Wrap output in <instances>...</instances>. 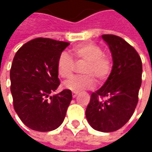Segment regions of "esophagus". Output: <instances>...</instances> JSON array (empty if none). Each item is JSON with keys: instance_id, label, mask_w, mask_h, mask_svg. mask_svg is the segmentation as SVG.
Segmentation results:
<instances>
[{"instance_id": "esophagus-1", "label": "esophagus", "mask_w": 152, "mask_h": 152, "mask_svg": "<svg viewBox=\"0 0 152 152\" xmlns=\"http://www.w3.org/2000/svg\"><path fill=\"white\" fill-rule=\"evenodd\" d=\"M77 95H78V93H77V92H72V96H73V98H75V97L77 96Z\"/></svg>"}]
</instances>
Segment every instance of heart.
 Segmentation results:
<instances>
[{
	"label": "heart",
	"mask_w": 152,
	"mask_h": 152,
	"mask_svg": "<svg viewBox=\"0 0 152 152\" xmlns=\"http://www.w3.org/2000/svg\"><path fill=\"white\" fill-rule=\"evenodd\" d=\"M71 54L75 61H85L81 72L85 75L75 76L64 82L63 86L73 92L92 89L96 85V80L92 76L103 81L111 73L112 63L107 56L103 55L101 47L92 43H85L74 46ZM57 72L61 78L67 79L72 76L74 70V62L67 52H62L57 60Z\"/></svg>",
	"instance_id": "heart-1"
}]
</instances>
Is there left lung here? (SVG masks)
<instances>
[{
  "label": "left lung",
  "instance_id": "left-lung-1",
  "mask_svg": "<svg viewBox=\"0 0 152 152\" xmlns=\"http://www.w3.org/2000/svg\"><path fill=\"white\" fill-rule=\"evenodd\" d=\"M113 56V69L101 89L91 94L85 116L97 131L113 132L129 120L138 103L142 62L135 49L124 39L103 34ZM106 97V101L101 98Z\"/></svg>",
  "mask_w": 152,
  "mask_h": 152
}]
</instances>
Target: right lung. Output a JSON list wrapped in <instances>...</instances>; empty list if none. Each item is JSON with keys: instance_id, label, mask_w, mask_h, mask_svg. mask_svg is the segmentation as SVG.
<instances>
[{"instance_id": "right-lung-1", "label": "right lung", "mask_w": 152, "mask_h": 152, "mask_svg": "<svg viewBox=\"0 0 152 152\" xmlns=\"http://www.w3.org/2000/svg\"><path fill=\"white\" fill-rule=\"evenodd\" d=\"M69 43L37 38L24 44L15 55L11 71V93L15 112L29 129L54 130L65 118L72 92L50 96L60 85L57 60Z\"/></svg>"}]
</instances>
